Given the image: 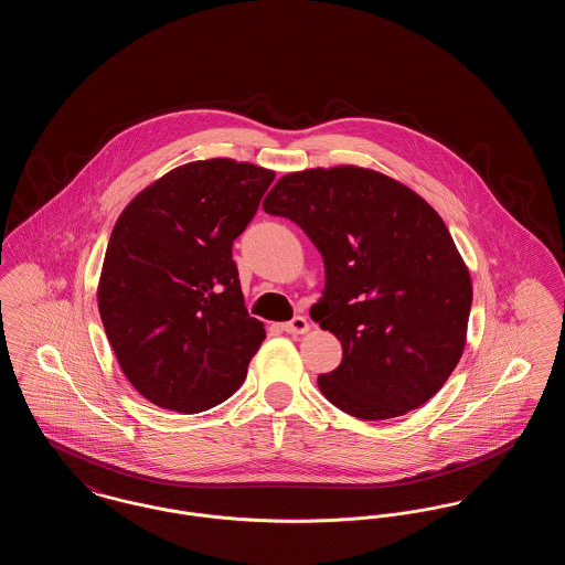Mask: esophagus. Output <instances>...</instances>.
I'll return each mask as SVG.
<instances>
[{
	"mask_svg": "<svg viewBox=\"0 0 565 565\" xmlns=\"http://www.w3.org/2000/svg\"><path fill=\"white\" fill-rule=\"evenodd\" d=\"M284 330H286L288 334H305V332L311 330V323L307 322V318L296 316L295 320L284 323Z\"/></svg>",
	"mask_w": 565,
	"mask_h": 565,
	"instance_id": "1",
	"label": "esophagus"
}]
</instances>
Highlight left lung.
<instances>
[{
    "label": "left lung",
    "instance_id": "left-lung-1",
    "mask_svg": "<svg viewBox=\"0 0 565 565\" xmlns=\"http://www.w3.org/2000/svg\"><path fill=\"white\" fill-rule=\"evenodd\" d=\"M322 252L326 288L313 322L343 348L318 376L323 396L358 419H392L428 403L466 348L472 279L426 199L375 169L295 171L263 201Z\"/></svg>",
    "mask_w": 565,
    "mask_h": 565
}]
</instances>
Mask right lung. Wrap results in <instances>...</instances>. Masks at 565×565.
<instances>
[{
	"instance_id": "1",
	"label": "right lung",
	"mask_w": 565,
	"mask_h": 565,
	"mask_svg": "<svg viewBox=\"0 0 565 565\" xmlns=\"http://www.w3.org/2000/svg\"><path fill=\"white\" fill-rule=\"evenodd\" d=\"M273 178L252 162H186L118 215L97 305L122 373L146 401L192 415L242 387L267 332L247 316L233 242Z\"/></svg>"
}]
</instances>
